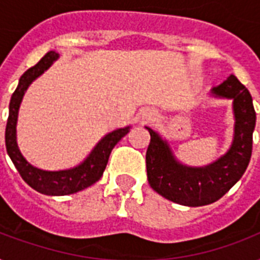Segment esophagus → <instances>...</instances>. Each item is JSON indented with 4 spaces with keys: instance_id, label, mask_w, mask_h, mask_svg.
I'll return each mask as SVG.
<instances>
[{
    "instance_id": "34e87169",
    "label": "esophagus",
    "mask_w": 260,
    "mask_h": 260,
    "mask_svg": "<svg viewBox=\"0 0 260 260\" xmlns=\"http://www.w3.org/2000/svg\"><path fill=\"white\" fill-rule=\"evenodd\" d=\"M155 117V112L151 109H146L142 113V120L143 121H151Z\"/></svg>"
}]
</instances>
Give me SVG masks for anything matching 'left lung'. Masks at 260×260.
Instances as JSON below:
<instances>
[{"label": "left lung", "instance_id": "1", "mask_svg": "<svg viewBox=\"0 0 260 260\" xmlns=\"http://www.w3.org/2000/svg\"><path fill=\"white\" fill-rule=\"evenodd\" d=\"M210 95L232 100L235 125L228 151L206 166L194 167L179 162L166 139L146 126L151 136L146 154L148 183L162 197L179 205L202 206L216 202L242 178L250 163L256 122L250 91L231 74L221 85L210 90Z\"/></svg>", "mask_w": 260, "mask_h": 260}]
</instances>
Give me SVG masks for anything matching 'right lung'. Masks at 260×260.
Returning <instances> with one entry per match:
<instances>
[{"instance_id":"obj_1","label":"right lung","mask_w":260,"mask_h":260,"mask_svg":"<svg viewBox=\"0 0 260 260\" xmlns=\"http://www.w3.org/2000/svg\"><path fill=\"white\" fill-rule=\"evenodd\" d=\"M59 59L56 51H50L39 60L38 64L30 67L21 75L18 81L17 89L12 94L9 104V117L6 122L5 146L8 155L20 173L21 178L36 191L46 196H67L86 189L100 179L104 174L109 155L113 147L125 136L131 129V125L114 129L106 134L100 142L95 144L86 159L77 165L75 167L66 170L48 171L42 170L39 167L30 165L24 156L17 144V118L18 109L21 105L22 98L26 89L35 79L47 71L52 66V63Z\"/></svg>"}]
</instances>
